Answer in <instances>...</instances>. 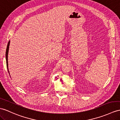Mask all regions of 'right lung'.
Returning a JSON list of instances; mask_svg holds the SVG:
<instances>
[{
  "mask_svg": "<svg viewBox=\"0 0 120 120\" xmlns=\"http://www.w3.org/2000/svg\"><path fill=\"white\" fill-rule=\"evenodd\" d=\"M10 41L8 42V46H7V50H6V53H5V56H6V61H7V67H8V49H9V46H10Z\"/></svg>",
  "mask_w": 120,
  "mask_h": 120,
  "instance_id": "1",
  "label": "right lung"
}]
</instances>
